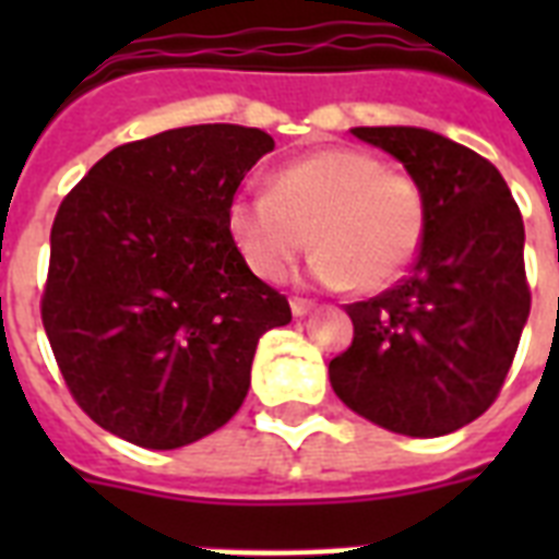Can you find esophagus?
<instances>
[{
  "instance_id": "34e87169",
  "label": "esophagus",
  "mask_w": 559,
  "mask_h": 559,
  "mask_svg": "<svg viewBox=\"0 0 559 559\" xmlns=\"http://www.w3.org/2000/svg\"><path fill=\"white\" fill-rule=\"evenodd\" d=\"M289 307H293V316H307L316 307V301H313V298H298L296 296L293 301H289Z\"/></svg>"
}]
</instances>
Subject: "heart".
Returning <instances> with one entry per match:
<instances>
[{
    "label": "heart",
    "instance_id": "1",
    "mask_svg": "<svg viewBox=\"0 0 559 559\" xmlns=\"http://www.w3.org/2000/svg\"><path fill=\"white\" fill-rule=\"evenodd\" d=\"M426 219L415 179L362 151L287 162L272 191H240L228 205L237 249L261 278L281 281L313 243L316 278L354 284L359 293H380L406 275L424 246Z\"/></svg>",
    "mask_w": 559,
    "mask_h": 559
}]
</instances>
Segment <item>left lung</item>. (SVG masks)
I'll use <instances>...</instances> for the list:
<instances>
[{"label": "left lung", "instance_id": "obj_1", "mask_svg": "<svg viewBox=\"0 0 559 559\" xmlns=\"http://www.w3.org/2000/svg\"><path fill=\"white\" fill-rule=\"evenodd\" d=\"M403 162L426 200L406 278L348 305L354 342L331 359L336 397L391 432L438 438L493 406L531 313L525 226L502 174L420 127H354Z\"/></svg>", "mask_w": 559, "mask_h": 559}]
</instances>
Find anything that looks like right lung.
<instances>
[{
    "label": "right lung",
    "mask_w": 559,
    "mask_h": 559,
    "mask_svg": "<svg viewBox=\"0 0 559 559\" xmlns=\"http://www.w3.org/2000/svg\"><path fill=\"white\" fill-rule=\"evenodd\" d=\"M272 147L254 127L165 130L109 151L60 202L39 313L66 389L107 432L177 450L243 406L258 340L293 319L228 228Z\"/></svg>",
    "instance_id": "right-lung-1"
}]
</instances>
